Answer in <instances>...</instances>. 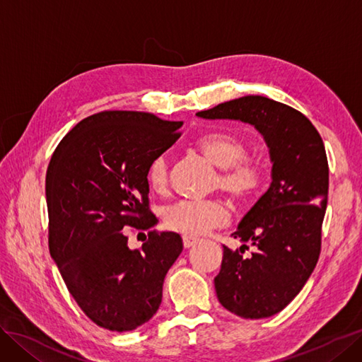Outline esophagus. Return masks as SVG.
<instances>
[{
    "mask_svg": "<svg viewBox=\"0 0 362 362\" xmlns=\"http://www.w3.org/2000/svg\"><path fill=\"white\" fill-rule=\"evenodd\" d=\"M182 243H184L185 249H190L192 246H194L196 243H198V240L193 238V237H184L182 238Z\"/></svg>",
    "mask_w": 362,
    "mask_h": 362,
    "instance_id": "34e87169",
    "label": "esophagus"
}]
</instances>
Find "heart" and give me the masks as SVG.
<instances>
[{
    "mask_svg": "<svg viewBox=\"0 0 362 362\" xmlns=\"http://www.w3.org/2000/svg\"><path fill=\"white\" fill-rule=\"evenodd\" d=\"M196 151L221 169L217 175L218 189L229 199L246 202L254 198L264 181V163L258 157L246 154L242 139L225 133H211L194 144ZM149 189L163 194L169 185V161L166 154L152 158L146 169ZM228 222L225 206L217 201H180L164 213V223L170 231L185 237H199Z\"/></svg>",
    "mask_w": 362,
    "mask_h": 362,
    "instance_id": "b5f03b06",
    "label": "heart"
}]
</instances>
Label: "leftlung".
Segmentation results:
<instances>
[{
    "mask_svg": "<svg viewBox=\"0 0 362 362\" xmlns=\"http://www.w3.org/2000/svg\"><path fill=\"white\" fill-rule=\"evenodd\" d=\"M254 125L264 137L272 182L231 235L256 247L246 259L223 246L214 278L217 299L243 319H266L282 311L308 281L320 255L329 168L319 131L294 108L247 95L196 113Z\"/></svg>",
    "mask_w": 362,
    "mask_h": 362,
    "instance_id": "1",
    "label": "left lung"
}]
</instances>
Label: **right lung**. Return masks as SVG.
Returning a JSON list of instances; mask_svg holds the SVG:
<instances>
[{"mask_svg":"<svg viewBox=\"0 0 362 362\" xmlns=\"http://www.w3.org/2000/svg\"><path fill=\"white\" fill-rule=\"evenodd\" d=\"M182 122L144 112H101L62 139L47 170L49 254L69 293L98 326L125 332L158 310L177 233H148L128 247L127 228L157 225L146 169L178 140Z\"/></svg>","mask_w":362,"mask_h":362,"instance_id":"1","label":"right lung"}]
</instances>
